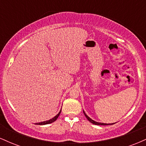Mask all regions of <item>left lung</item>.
Instances as JSON below:
<instances>
[{
	"label": "left lung",
	"instance_id": "1",
	"mask_svg": "<svg viewBox=\"0 0 146 146\" xmlns=\"http://www.w3.org/2000/svg\"><path fill=\"white\" fill-rule=\"evenodd\" d=\"M83 112H84V115H85V117H86L87 118V119L88 120V121H89L90 123H93V124H95V125H113V124H114V123H100V122H97V121H95L94 120H93L91 118H90L88 116V115H86V113H85V112L83 110Z\"/></svg>",
	"mask_w": 146,
	"mask_h": 146
}]
</instances>
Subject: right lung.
Wrapping results in <instances>:
<instances>
[{
	"instance_id": "1",
	"label": "right lung",
	"mask_w": 146,
	"mask_h": 146,
	"mask_svg": "<svg viewBox=\"0 0 146 146\" xmlns=\"http://www.w3.org/2000/svg\"><path fill=\"white\" fill-rule=\"evenodd\" d=\"M61 110H62V108H61ZM60 113H61V110H60V111L59 112V113H58V115H56V116H55L54 117H53V118L51 119L48 120V121H42V122H40V123H36V125H46V124H48V123H53V122H54V121H56V120L57 119H58V117H59V115H60Z\"/></svg>"
}]
</instances>
